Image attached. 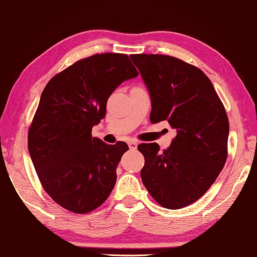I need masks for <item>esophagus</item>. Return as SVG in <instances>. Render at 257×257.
Listing matches in <instances>:
<instances>
[{
	"mask_svg": "<svg viewBox=\"0 0 257 257\" xmlns=\"http://www.w3.org/2000/svg\"><path fill=\"white\" fill-rule=\"evenodd\" d=\"M127 145H128V147H130V149H131V151H136V149L138 148V142L137 141H128L127 142Z\"/></svg>",
	"mask_w": 257,
	"mask_h": 257,
	"instance_id": "1",
	"label": "esophagus"
}]
</instances>
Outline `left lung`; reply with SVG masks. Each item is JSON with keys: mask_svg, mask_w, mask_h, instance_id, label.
<instances>
[{"mask_svg": "<svg viewBox=\"0 0 257 257\" xmlns=\"http://www.w3.org/2000/svg\"><path fill=\"white\" fill-rule=\"evenodd\" d=\"M152 100L151 121L168 120L177 136L168 149L141 144V179L157 203L181 209L214 184L227 157L228 119L210 79L196 66L168 55L137 54Z\"/></svg>", "mask_w": 257, "mask_h": 257, "instance_id": "1", "label": "left lung"}]
</instances>
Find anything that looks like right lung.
I'll return each mask as SVG.
<instances>
[{
  "label": "right lung",
  "mask_w": 257,
  "mask_h": 257,
  "mask_svg": "<svg viewBox=\"0 0 257 257\" xmlns=\"http://www.w3.org/2000/svg\"><path fill=\"white\" fill-rule=\"evenodd\" d=\"M138 71L125 54H95L49 80L29 130V152L39 179L55 202L76 214L100 207L116 184L128 146L92 137L106 101Z\"/></svg>",
  "instance_id": "obj_1"
}]
</instances>
